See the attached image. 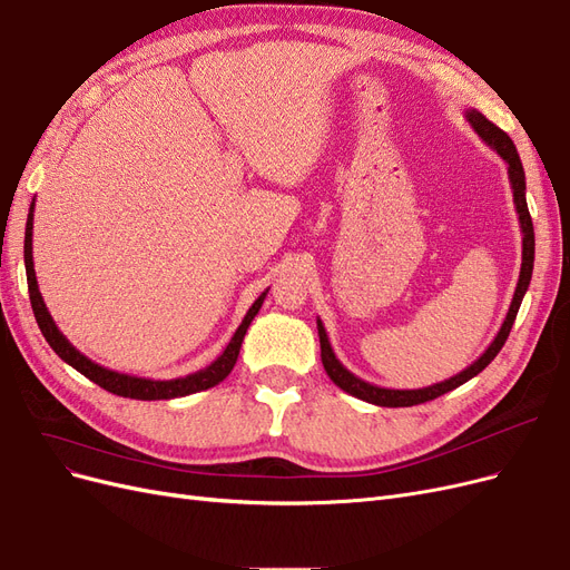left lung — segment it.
Wrapping results in <instances>:
<instances>
[{"instance_id": "8db88e82", "label": "left lung", "mask_w": 570, "mask_h": 570, "mask_svg": "<svg viewBox=\"0 0 570 570\" xmlns=\"http://www.w3.org/2000/svg\"><path fill=\"white\" fill-rule=\"evenodd\" d=\"M463 116L471 124V128L478 132L480 140L485 142L490 149H494L499 157L504 159V164L509 168V183H511V193H513L515 214H519L521 233H523V262H521L519 283H515V292H513V299H511V306H509V312H507V318H504L502 327H499V333L494 335V340L490 342V347L482 352L469 368H463L461 373L452 375L450 381H442V383L419 387V390H390V387H377L373 383L361 381L358 375H354L352 371H347V368L342 366V361L335 356V352L331 347V340H327L323 321L316 318L318 340H321V361H323L325 373L331 375V381L340 390L356 396V400H364L368 404H375V406H392L394 409V406H413V404L430 402V400H435V396H440L444 392H452L459 385L469 383L471 377H475L482 368L490 366V361L499 354V350L504 347V342H507V337L511 333V325L515 321V314H519L521 302L525 297L530 278H532L534 230H532V218H530L528 202H525V174H523V164H521L519 151H515V145H513L511 137L502 128H497L492 120H488L478 109H465Z\"/></svg>"}]
</instances>
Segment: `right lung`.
Instances as JSON below:
<instances>
[{"instance_id": "obj_1", "label": "right lung", "mask_w": 570, "mask_h": 570, "mask_svg": "<svg viewBox=\"0 0 570 570\" xmlns=\"http://www.w3.org/2000/svg\"><path fill=\"white\" fill-rule=\"evenodd\" d=\"M32 214H36V199L30 202V212H28V220H26V243H23V258H26V275H28V292H30V304H32V314H36V321L40 325V331L45 335V340L49 342V347L59 354V358H63L68 366H73L78 373H82L85 377H90L92 383H97L99 387H105L107 392H114L118 396H130V400H142V402H151V400H176V396H187L195 394L202 390H209L218 383H223L228 377V373L233 371L235 361L239 356V347H243V340L247 335V327L254 321V316L262 308L268 289L258 295V299L249 306L247 316L243 318V323L237 325L235 335L230 337L228 347L223 350V354L212 361L209 366L189 373L185 377H174V381H151V377H137V375H128V373H118L111 368H105L95 364L92 358H88L85 354H80L71 342L66 340V335L59 331L55 318L47 312V304L40 295L38 287V278H36V266H32Z\"/></svg>"}]
</instances>
